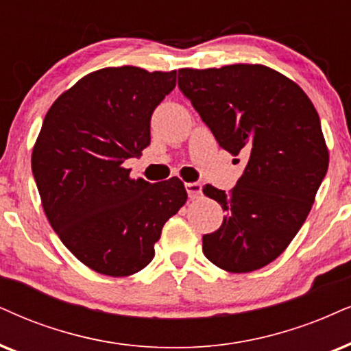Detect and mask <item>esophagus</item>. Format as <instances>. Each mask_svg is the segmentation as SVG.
<instances>
[{"label": "esophagus", "mask_w": 351, "mask_h": 351, "mask_svg": "<svg viewBox=\"0 0 351 351\" xmlns=\"http://www.w3.org/2000/svg\"><path fill=\"white\" fill-rule=\"evenodd\" d=\"M186 191H188V196L191 199H199L202 196V184L201 183H188L186 184Z\"/></svg>", "instance_id": "1"}]
</instances>
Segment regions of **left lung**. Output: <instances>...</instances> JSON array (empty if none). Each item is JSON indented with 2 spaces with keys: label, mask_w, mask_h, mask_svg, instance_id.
Segmentation results:
<instances>
[{
  "label": "left lung",
  "mask_w": 351,
  "mask_h": 351,
  "mask_svg": "<svg viewBox=\"0 0 351 351\" xmlns=\"http://www.w3.org/2000/svg\"><path fill=\"white\" fill-rule=\"evenodd\" d=\"M178 87L220 147L247 158L228 194L204 186L227 214L202 237L204 254L233 274L264 267L298 233L329 167L316 108L300 86L263 64L184 68Z\"/></svg>",
  "instance_id": "left-lung-1"
}]
</instances>
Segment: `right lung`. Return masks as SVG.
I'll return each mask as SVG.
<instances>
[{
	"label": "right lung",
	"mask_w": 351,
	"mask_h": 351,
	"mask_svg": "<svg viewBox=\"0 0 351 351\" xmlns=\"http://www.w3.org/2000/svg\"><path fill=\"white\" fill-rule=\"evenodd\" d=\"M176 71L121 66L94 71L58 97L32 152V173L51 228L95 272L128 277L154 259L165 221L184 206L178 178H130L124 160L150 144V118Z\"/></svg>",
	"instance_id": "obj_1"
}]
</instances>
